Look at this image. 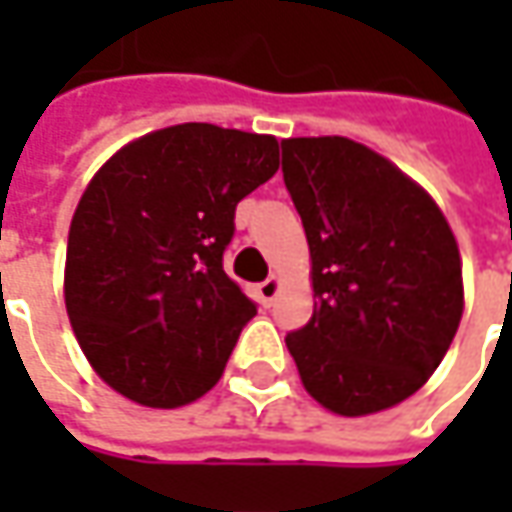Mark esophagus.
Masks as SVG:
<instances>
[{
  "label": "esophagus",
  "instance_id": "esophagus-1",
  "mask_svg": "<svg viewBox=\"0 0 512 512\" xmlns=\"http://www.w3.org/2000/svg\"><path fill=\"white\" fill-rule=\"evenodd\" d=\"M256 293H259V299H262L265 305H273V299L279 296V279H276V276L265 279L262 285L256 287Z\"/></svg>",
  "mask_w": 512,
  "mask_h": 512
}]
</instances>
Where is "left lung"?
<instances>
[{
  "mask_svg": "<svg viewBox=\"0 0 512 512\" xmlns=\"http://www.w3.org/2000/svg\"><path fill=\"white\" fill-rule=\"evenodd\" d=\"M282 173L313 259V316L285 342L305 390L339 416L404 402L462 322V259L436 202L344 136L285 139Z\"/></svg>",
  "mask_w": 512,
  "mask_h": 512,
  "instance_id": "1",
  "label": "left lung"
}]
</instances>
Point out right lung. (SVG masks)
Listing matches in <instances>:
<instances>
[{"label":"right lung","instance_id":"obj_1","mask_svg":"<svg viewBox=\"0 0 512 512\" xmlns=\"http://www.w3.org/2000/svg\"><path fill=\"white\" fill-rule=\"evenodd\" d=\"M279 170L273 136L187 122L122 148L73 213L65 305L88 362L145 407L219 382L256 302L225 273L236 205Z\"/></svg>","mask_w":512,"mask_h":512}]
</instances>
